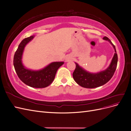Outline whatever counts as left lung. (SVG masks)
<instances>
[{
  "mask_svg": "<svg viewBox=\"0 0 131 131\" xmlns=\"http://www.w3.org/2000/svg\"><path fill=\"white\" fill-rule=\"evenodd\" d=\"M103 39L110 42L115 52L110 65L105 70L97 74H91L83 69L75 63L76 67L73 73V79L78 85L83 88L93 89L103 85L110 80L115 72L118 59L115 46L108 38L104 37Z\"/></svg>",
  "mask_w": 131,
  "mask_h": 131,
  "instance_id": "1",
  "label": "left lung"
}]
</instances>
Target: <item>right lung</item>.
<instances>
[{"mask_svg":"<svg viewBox=\"0 0 131 131\" xmlns=\"http://www.w3.org/2000/svg\"><path fill=\"white\" fill-rule=\"evenodd\" d=\"M34 36L26 38L19 43L14 57V66L18 78L27 85L34 88H44L53 81L58 69L64 62H52L42 70L33 71L25 68L22 63V56L27 43Z\"/></svg>","mask_w":131,"mask_h":131,"instance_id":"right-lung-1","label":"right lung"}]
</instances>
